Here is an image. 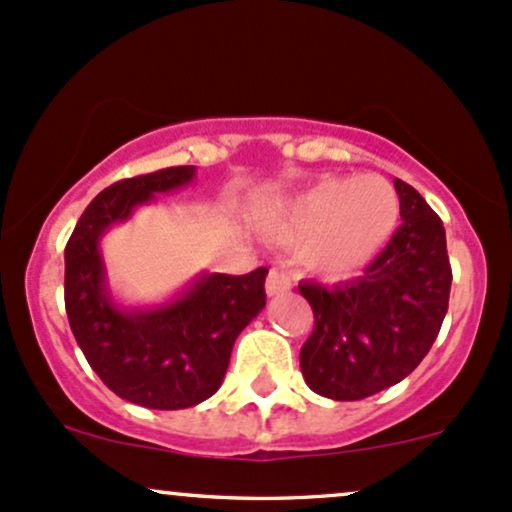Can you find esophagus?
Returning <instances> with one entry per match:
<instances>
[{
  "instance_id": "esophagus-1",
  "label": "esophagus",
  "mask_w": 512,
  "mask_h": 512,
  "mask_svg": "<svg viewBox=\"0 0 512 512\" xmlns=\"http://www.w3.org/2000/svg\"><path fill=\"white\" fill-rule=\"evenodd\" d=\"M264 289H267L269 296H279V293L291 289V276L281 272V269H272V272L267 274V284H264Z\"/></svg>"
}]
</instances>
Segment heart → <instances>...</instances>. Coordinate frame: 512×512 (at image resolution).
Instances as JSON below:
<instances>
[{"mask_svg": "<svg viewBox=\"0 0 512 512\" xmlns=\"http://www.w3.org/2000/svg\"><path fill=\"white\" fill-rule=\"evenodd\" d=\"M399 223V197L383 178H322L281 204L267 231L303 243V262L327 279L366 269Z\"/></svg>", "mask_w": 512, "mask_h": 512, "instance_id": "heart-1", "label": "heart"}]
</instances>
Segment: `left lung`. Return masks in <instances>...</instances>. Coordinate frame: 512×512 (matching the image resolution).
<instances>
[{"label":"left lung","instance_id":"8db88e82","mask_svg":"<svg viewBox=\"0 0 512 512\" xmlns=\"http://www.w3.org/2000/svg\"><path fill=\"white\" fill-rule=\"evenodd\" d=\"M402 226L366 274L327 286L301 281L315 330L301 349L305 383L337 402L397 385L424 361L448 313L445 228L426 199L395 178Z\"/></svg>","mask_w":512,"mask_h":512}]
</instances>
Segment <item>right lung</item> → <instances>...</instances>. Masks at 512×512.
<instances>
[{
  "mask_svg": "<svg viewBox=\"0 0 512 512\" xmlns=\"http://www.w3.org/2000/svg\"><path fill=\"white\" fill-rule=\"evenodd\" d=\"M195 180V166L115 182L88 204L64 248V305L88 366L117 397L146 409H187L219 390L238 334L264 308L260 267L243 276L199 274L151 308L113 298L101 238L134 209Z\"/></svg>",
  "mask_w": 512,
  "mask_h": 512,
  "instance_id": "obj_1",
  "label": "right lung"
}]
</instances>
